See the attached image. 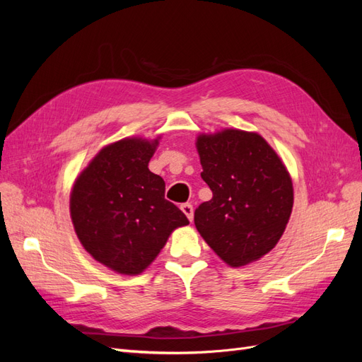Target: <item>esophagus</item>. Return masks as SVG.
Instances as JSON below:
<instances>
[{"mask_svg": "<svg viewBox=\"0 0 362 362\" xmlns=\"http://www.w3.org/2000/svg\"><path fill=\"white\" fill-rule=\"evenodd\" d=\"M181 210H182V213L185 216H187L189 221L192 222L193 221V205L192 204H182L181 205Z\"/></svg>", "mask_w": 362, "mask_h": 362, "instance_id": "34e87169", "label": "esophagus"}]
</instances>
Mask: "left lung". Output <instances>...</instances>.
I'll return each mask as SVG.
<instances>
[{"mask_svg":"<svg viewBox=\"0 0 362 362\" xmlns=\"http://www.w3.org/2000/svg\"><path fill=\"white\" fill-rule=\"evenodd\" d=\"M196 149L201 177L213 192L196 208V229L228 266L264 257L279 242L293 210L286 164L258 133L235 128L199 134Z\"/></svg>","mask_w":362,"mask_h":362,"instance_id":"left-lung-1","label":"left lung"}]
</instances>
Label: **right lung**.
<instances>
[{
	"label": "right lung",
	"mask_w": 362,
	"mask_h": 362,
	"mask_svg": "<svg viewBox=\"0 0 362 362\" xmlns=\"http://www.w3.org/2000/svg\"><path fill=\"white\" fill-rule=\"evenodd\" d=\"M160 137H127L104 146L76 177L69 199L75 234L93 259L120 275H139L189 225L164 199V181L148 168Z\"/></svg>",
	"instance_id": "right-lung-1"
}]
</instances>
